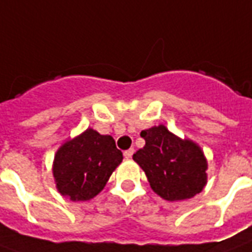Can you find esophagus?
Listing matches in <instances>:
<instances>
[{
	"label": "esophagus",
	"mask_w": 252,
	"mask_h": 252,
	"mask_svg": "<svg viewBox=\"0 0 252 252\" xmlns=\"http://www.w3.org/2000/svg\"><path fill=\"white\" fill-rule=\"evenodd\" d=\"M133 153H134V149H128V150H125L124 152V156H125V158H131L133 157Z\"/></svg>",
	"instance_id": "1"
}]
</instances>
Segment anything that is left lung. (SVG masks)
Wrapping results in <instances>:
<instances>
[{
  "label": "left lung",
  "mask_w": 252,
  "mask_h": 252,
  "mask_svg": "<svg viewBox=\"0 0 252 252\" xmlns=\"http://www.w3.org/2000/svg\"><path fill=\"white\" fill-rule=\"evenodd\" d=\"M145 146L133 156L152 189L168 201L187 200L207 184V158L199 145L181 139L164 125L141 131Z\"/></svg>",
  "instance_id": "left-lung-1"
}]
</instances>
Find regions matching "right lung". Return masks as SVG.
Wrapping results in <instances>:
<instances>
[{"label":"right lung","mask_w":252,"mask_h":252,"mask_svg":"<svg viewBox=\"0 0 252 252\" xmlns=\"http://www.w3.org/2000/svg\"><path fill=\"white\" fill-rule=\"evenodd\" d=\"M124 159L111 135L94 128L68 139L55 154L53 177L62 196L72 201L95 197Z\"/></svg>","instance_id":"add662e5"}]
</instances>
